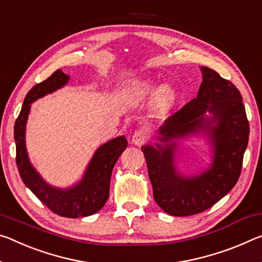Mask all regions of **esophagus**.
I'll list each match as a JSON object with an SVG mask.
<instances>
[{"label":"esophagus","instance_id":"obj_1","mask_svg":"<svg viewBox=\"0 0 262 262\" xmlns=\"http://www.w3.org/2000/svg\"><path fill=\"white\" fill-rule=\"evenodd\" d=\"M147 140H148L147 132L143 129H139L134 133V135H133L132 143L135 144V146L140 147V146H142V144L146 143Z\"/></svg>","mask_w":262,"mask_h":262}]
</instances>
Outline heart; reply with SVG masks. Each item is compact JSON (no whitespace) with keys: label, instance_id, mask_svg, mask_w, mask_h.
Returning <instances> with one entry per match:
<instances>
[{"label":"heart","instance_id":"heart-1","mask_svg":"<svg viewBox=\"0 0 262 262\" xmlns=\"http://www.w3.org/2000/svg\"><path fill=\"white\" fill-rule=\"evenodd\" d=\"M156 95V107L160 112H167L175 100V91L171 86L163 85L160 87L154 81H141L134 89V97L139 100Z\"/></svg>","mask_w":262,"mask_h":262}]
</instances>
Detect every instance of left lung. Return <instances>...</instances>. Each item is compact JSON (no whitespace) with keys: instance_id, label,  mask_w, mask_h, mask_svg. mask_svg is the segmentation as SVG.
Wrapping results in <instances>:
<instances>
[{"instance_id":"obj_1","label":"left lung","mask_w":262,"mask_h":262,"mask_svg":"<svg viewBox=\"0 0 262 262\" xmlns=\"http://www.w3.org/2000/svg\"><path fill=\"white\" fill-rule=\"evenodd\" d=\"M201 71L197 97L165 120L154 146L141 147L154 199L176 217L203 212L233 189L250 135L239 90L213 70L201 66ZM201 134L209 141L211 163L201 173L185 176L177 165L179 143Z\"/></svg>"}]
</instances>
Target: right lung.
Listing matches in <instances>:
<instances>
[{
	"instance_id": "obj_1",
	"label": "right lung",
	"mask_w": 262,
	"mask_h": 262,
	"mask_svg": "<svg viewBox=\"0 0 262 262\" xmlns=\"http://www.w3.org/2000/svg\"><path fill=\"white\" fill-rule=\"evenodd\" d=\"M70 80L69 74L57 71L40 84L35 85L24 99L22 110L15 122L14 138L16 143V163L19 176L27 188L47 205L52 212L66 218H79L100 211L110 196V182L116 161L127 148L123 135L110 140L94 151L92 159L77 183L69 188H58L49 184L30 162L26 144V128L31 103L45 95L56 92Z\"/></svg>"
}]
</instances>
